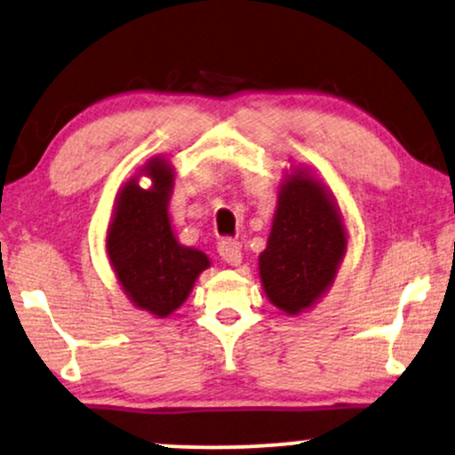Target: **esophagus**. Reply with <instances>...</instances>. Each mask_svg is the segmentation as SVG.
Returning a JSON list of instances; mask_svg holds the SVG:
<instances>
[{"mask_svg":"<svg viewBox=\"0 0 455 455\" xmlns=\"http://www.w3.org/2000/svg\"><path fill=\"white\" fill-rule=\"evenodd\" d=\"M217 251H220V257L226 260L228 265H240L242 260L240 242H235L232 238H223L220 244H217Z\"/></svg>","mask_w":455,"mask_h":455,"instance_id":"1","label":"esophagus"}]
</instances>
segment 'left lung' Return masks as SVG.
Returning <instances> with one entry per match:
<instances>
[{
    "label": "left lung",
    "mask_w": 455,
    "mask_h": 455,
    "mask_svg": "<svg viewBox=\"0 0 455 455\" xmlns=\"http://www.w3.org/2000/svg\"><path fill=\"white\" fill-rule=\"evenodd\" d=\"M344 252V223L325 188L308 176H291L279 192L269 242L259 259L269 300L290 315L308 308L333 282Z\"/></svg>",
    "instance_id": "8db88e82"
}]
</instances>
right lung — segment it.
<instances>
[{
    "instance_id": "1",
    "label": "right lung",
    "mask_w": 455,
    "mask_h": 455,
    "mask_svg": "<svg viewBox=\"0 0 455 455\" xmlns=\"http://www.w3.org/2000/svg\"><path fill=\"white\" fill-rule=\"evenodd\" d=\"M151 190L136 180L124 186L108 235V254L122 288L136 307L167 316L188 298L209 259L196 248L178 244L167 217L173 173L164 159L147 167Z\"/></svg>"
}]
</instances>
